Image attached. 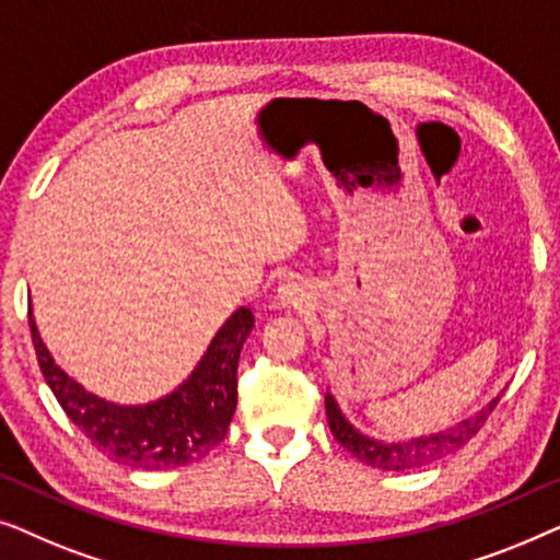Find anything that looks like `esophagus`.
<instances>
[{
  "mask_svg": "<svg viewBox=\"0 0 560 560\" xmlns=\"http://www.w3.org/2000/svg\"><path fill=\"white\" fill-rule=\"evenodd\" d=\"M303 301H305V288L301 285V282L288 280L278 288V303L282 305V308H298Z\"/></svg>",
  "mask_w": 560,
  "mask_h": 560,
  "instance_id": "esophagus-1",
  "label": "esophagus"
}]
</instances>
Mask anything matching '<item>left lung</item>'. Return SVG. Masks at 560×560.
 Wrapping results in <instances>:
<instances>
[{
  "label": "left lung",
  "mask_w": 560,
  "mask_h": 560,
  "mask_svg": "<svg viewBox=\"0 0 560 560\" xmlns=\"http://www.w3.org/2000/svg\"><path fill=\"white\" fill-rule=\"evenodd\" d=\"M500 397L481 408L474 418H466L464 423H458L451 431H441L435 435H425V439H416L408 443H382L374 439H366L357 431L354 425L349 423L347 418L341 416L339 405L331 395L326 393V418H328V428H331L334 439L341 443L343 448L351 451L359 462L377 466V469L385 471H410V469H420V466H428L433 462H441L469 443L474 435L479 433V428L487 423L489 412L497 408Z\"/></svg>",
  "instance_id": "left-lung-1"
}]
</instances>
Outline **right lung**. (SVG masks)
Wrapping results in <instances>:
<instances>
[{
	"label": "right lung",
	"mask_w": 560,
	"mask_h": 560,
	"mask_svg": "<svg viewBox=\"0 0 560 560\" xmlns=\"http://www.w3.org/2000/svg\"><path fill=\"white\" fill-rule=\"evenodd\" d=\"M37 364L52 395L79 431L114 462L132 469H175L209 454L224 441L236 410V366L255 326L249 308H240L219 334L190 377L163 400L114 405L91 395L52 362L27 311Z\"/></svg>",
	"instance_id": "add662e5"
}]
</instances>
